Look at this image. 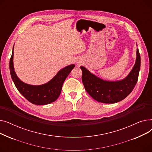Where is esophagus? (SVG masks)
Instances as JSON below:
<instances>
[{
  "instance_id": "1",
  "label": "esophagus",
  "mask_w": 152,
  "mask_h": 152,
  "mask_svg": "<svg viewBox=\"0 0 152 152\" xmlns=\"http://www.w3.org/2000/svg\"><path fill=\"white\" fill-rule=\"evenodd\" d=\"M80 63H81L79 62V61H78V62H77V64H79H79H80Z\"/></svg>"
}]
</instances>
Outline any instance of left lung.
<instances>
[{"instance_id":"left-lung-1","label":"left lung","mask_w":152,"mask_h":152,"mask_svg":"<svg viewBox=\"0 0 152 152\" xmlns=\"http://www.w3.org/2000/svg\"><path fill=\"white\" fill-rule=\"evenodd\" d=\"M140 67V55L137 49L135 63L124 79L116 81L103 80L91 73L84 66L82 81L85 89L95 100L104 103H114L124 99L134 89L136 84Z\"/></svg>"}]
</instances>
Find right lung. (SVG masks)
Here are the masks:
<instances>
[{"label": "right lung", "instance_id": "obj_1", "mask_svg": "<svg viewBox=\"0 0 152 152\" xmlns=\"http://www.w3.org/2000/svg\"><path fill=\"white\" fill-rule=\"evenodd\" d=\"M13 59V49L10 60V71L16 87L29 102L38 105L49 104L58 99L64 81L75 66L74 64L68 65L60 69L50 81L42 85L34 86L23 83L18 77L14 70Z\"/></svg>", "mask_w": 152, "mask_h": 152}]
</instances>
